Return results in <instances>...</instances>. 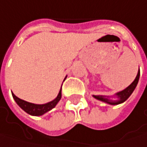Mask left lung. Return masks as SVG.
Instances as JSON below:
<instances>
[{"label":"left lung","mask_w":147,"mask_h":147,"mask_svg":"<svg viewBox=\"0 0 147 147\" xmlns=\"http://www.w3.org/2000/svg\"><path fill=\"white\" fill-rule=\"evenodd\" d=\"M139 78H140V68H139V71H138V73L137 76L136 77V79L134 80V82L128 87L120 91V92H116L113 96H103V95H92V97L98 100L102 101L103 102H106L108 104H110V105H118V104H120V103H123L124 102L129 98V97L132 94V92H134V90L136 89V87L138 84V82H139ZM112 96H115L116 99L115 100H112L111 98Z\"/></svg>","instance_id":"1"}]
</instances>
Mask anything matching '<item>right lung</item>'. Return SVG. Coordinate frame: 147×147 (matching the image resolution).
<instances>
[{
    "label": "right lung",
    "mask_w": 147,
    "mask_h": 147,
    "mask_svg": "<svg viewBox=\"0 0 147 147\" xmlns=\"http://www.w3.org/2000/svg\"><path fill=\"white\" fill-rule=\"evenodd\" d=\"M65 78H66V76L65 77L64 81L65 80ZM11 94H12V97H13L15 102H17V104L26 113H28L30 115H33V116H41L47 112H49V110H51L52 109H54L56 106V104L59 102V101L61 98V88H60L57 97L54 100L45 103V104H35V103H32V102H28L27 101L22 100L19 98H18L13 92H11Z\"/></svg>",
    "instance_id": "obj_1"
}]
</instances>
